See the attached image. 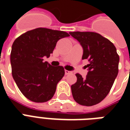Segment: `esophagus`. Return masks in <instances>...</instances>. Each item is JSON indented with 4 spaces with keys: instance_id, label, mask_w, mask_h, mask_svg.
<instances>
[{
    "instance_id": "obj_1",
    "label": "esophagus",
    "mask_w": 130,
    "mask_h": 130,
    "mask_svg": "<svg viewBox=\"0 0 130 130\" xmlns=\"http://www.w3.org/2000/svg\"><path fill=\"white\" fill-rule=\"evenodd\" d=\"M72 72H71L70 71H68L67 70H65V74H66V75H68V74H71Z\"/></svg>"
}]
</instances>
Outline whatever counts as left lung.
<instances>
[{
  "label": "left lung",
  "instance_id": "1",
  "mask_svg": "<svg viewBox=\"0 0 130 130\" xmlns=\"http://www.w3.org/2000/svg\"><path fill=\"white\" fill-rule=\"evenodd\" d=\"M82 45V60L88 59V74L83 78L76 74L77 81L71 86L74 100L81 105L93 106L109 94L118 73L119 56L113 44L94 32H70Z\"/></svg>",
  "mask_w": 130,
  "mask_h": 130
}]
</instances>
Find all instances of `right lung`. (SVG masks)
<instances>
[{"instance_id": "add662e5", "label": "right lung", "mask_w": 130, "mask_h": 130, "mask_svg": "<svg viewBox=\"0 0 130 130\" xmlns=\"http://www.w3.org/2000/svg\"><path fill=\"white\" fill-rule=\"evenodd\" d=\"M69 36L64 31L38 28L13 42L10 54L13 79L29 100L45 102L53 98L65 70L62 66H51L43 58L50 56L60 39Z\"/></svg>"}]
</instances>
